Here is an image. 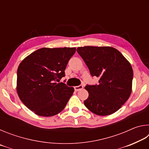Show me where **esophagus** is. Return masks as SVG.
I'll list each match as a JSON object with an SVG mask.
<instances>
[{"instance_id":"obj_1","label":"esophagus","mask_w":149,"mask_h":149,"mask_svg":"<svg viewBox=\"0 0 149 149\" xmlns=\"http://www.w3.org/2000/svg\"><path fill=\"white\" fill-rule=\"evenodd\" d=\"M82 89H84V85H78V86L74 87V89L75 91H78L81 90Z\"/></svg>"}]
</instances>
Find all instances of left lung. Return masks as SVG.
Returning <instances> with one entry per match:
<instances>
[{
	"label": "left lung",
	"instance_id": "8db88e82",
	"mask_svg": "<svg viewBox=\"0 0 149 149\" xmlns=\"http://www.w3.org/2000/svg\"><path fill=\"white\" fill-rule=\"evenodd\" d=\"M77 51L92 76L99 78L97 85H87L89 97L84 104L91 112L107 116L118 111L132 93V65L120 51L111 47H82Z\"/></svg>",
	"mask_w": 149,
	"mask_h": 149
}]
</instances>
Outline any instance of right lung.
<instances>
[{
  "instance_id": "obj_1",
  "label": "right lung",
  "mask_w": 149,
  "mask_h": 149,
  "mask_svg": "<svg viewBox=\"0 0 149 149\" xmlns=\"http://www.w3.org/2000/svg\"><path fill=\"white\" fill-rule=\"evenodd\" d=\"M74 48H42L22 60L17 71V93L21 101L37 115L49 117L65 108L74 91L60 81L75 52Z\"/></svg>"
}]
</instances>
